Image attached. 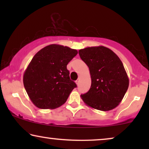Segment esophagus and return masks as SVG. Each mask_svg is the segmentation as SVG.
Instances as JSON below:
<instances>
[{"label": "esophagus", "instance_id": "34e87169", "mask_svg": "<svg viewBox=\"0 0 149 149\" xmlns=\"http://www.w3.org/2000/svg\"><path fill=\"white\" fill-rule=\"evenodd\" d=\"M76 83H77V85H79V79H77V80L76 81Z\"/></svg>", "mask_w": 149, "mask_h": 149}]
</instances>
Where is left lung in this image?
<instances>
[{
	"label": "left lung",
	"instance_id": "obj_1",
	"mask_svg": "<svg viewBox=\"0 0 149 149\" xmlns=\"http://www.w3.org/2000/svg\"><path fill=\"white\" fill-rule=\"evenodd\" d=\"M81 60L89 67L91 79L89 90L81 97L85 104L102 111L119 104L129 87V79L119 57L104 46L79 51Z\"/></svg>",
	"mask_w": 149,
	"mask_h": 149
}]
</instances>
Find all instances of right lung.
<instances>
[{"mask_svg": "<svg viewBox=\"0 0 149 149\" xmlns=\"http://www.w3.org/2000/svg\"><path fill=\"white\" fill-rule=\"evenodd\" d=\"M78 52L52 44L34 55L24 73L23 82L32 102L42 109H54L66 102L77 85L67 64Z\"/></svg>", "mask_w": 149, "mask_h": 149, "instance_id": "right-lung-1", "label": "right lung"}]
</instances>
